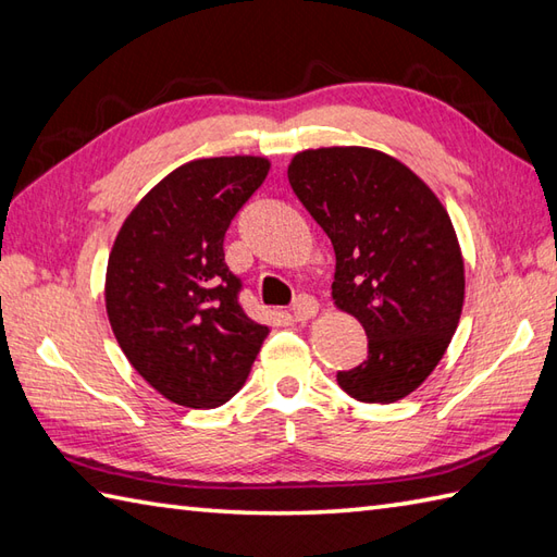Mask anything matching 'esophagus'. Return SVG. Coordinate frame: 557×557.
Here are the masks:
<instances>
[{"label": "esophagus", "mask_w": 557, "mask_h": 557, "mask_svg": "<svg viewBox=\"0 0 557 557\" xmlns=\"http://www.w3.org/2000/svg\"><path fill=\"white\" fill-rule=\"evenodd\" d=\"M317 312H319V302L310 298V295H300V298L293 302V310H290L293 321H307L317 317Z\"/></svg>", "instance_id": "esophagus-1"}]
</instances>
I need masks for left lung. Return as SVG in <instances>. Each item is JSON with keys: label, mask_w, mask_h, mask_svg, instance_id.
I'll list each match as a JSON object with an SVG mask.
<instances>
[{"label": "left lung", "mask_w": 557, "mask_h": 557, "mask_svg": "<svg viewBox=\"0 0 557 557\" xmlns=\"http://www.w3.org/2000/svg\"><path fill=\"white\" fill-rule=\"evenodd\" d=\"M293 193L331 238V295L367 333V360L338 372L362 403H395L434 372L465 302L453 221L429 185L369 147H319L293 157Z\"/></svg>", "instance_id": "1"}]
</instances>
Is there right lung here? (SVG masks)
I'll return each mask as SVG.
<instances>
[{"label":"right lung","mask_w":557,"mask_h":557,"mask_svg":"<svg viewBox=\"0 0 557 557\" xmlns=\"http://www.w3.org/2000/svg\"><path fill=\"white\" fill-rule=\"evenodd\" d=\"M264 157L195 159L159 181L123 221L107 264L111 331L166 400L219 407L250 374L269 326L243 312L224 238L269 174Z\"/></svg>","instance_id":"add662e5"}]
</instances>
